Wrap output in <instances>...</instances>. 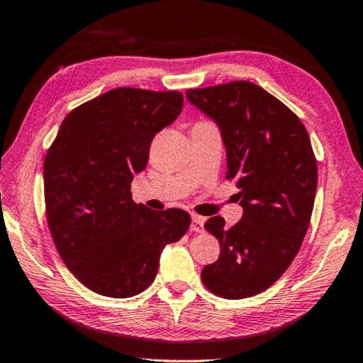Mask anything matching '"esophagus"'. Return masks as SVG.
Wrapping results in <instances>:
<instances>
[{"label":"esophagus","mask_w":363,"mask_h":363,"mask_svg":"<svg viewBox=\"0 0 363 363\" xmlns=\"http://www.w3.org/2000/svg\"><path fill=\"white\" fill-rule=\"evenodd\" d=\"M204 219L203 216H198V214H193L191 216V230L193 233H203L204 230Z\"/></svg>","instance_id":"obj_1"}]
</instances>
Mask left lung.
Wrapping results in <instances>:
<instances>
[{"label":"left lung","mask_w":363,"mask_h":363,"mask_svg":"<svg viewBox=\"0 0 363 363\" xmlns=\"http://www.w3.org/2000/svg\"><path fill=\"white\" fill-rule=\"evenodd\" d=\"M186 98L218 124L225 178L238 185L244 209L233 228L220 216L206 220L220 254L204 267L201 280L228 299L259 295L290 267L311 219L318 164L308 130L291 109L250 82L188 90Z\"/></svg>","instance_id":"obj_1"}]
</instances>
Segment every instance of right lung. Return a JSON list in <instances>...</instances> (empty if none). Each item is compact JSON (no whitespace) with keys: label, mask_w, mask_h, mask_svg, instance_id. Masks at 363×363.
Returning <instances> with one entry per match:
<instances>
[{"label":"right lung","mask_w":363,"mask_h":363,"mask_svg":"<svg viewBox=\"0 0 363 363\" xmlns=\"http://www.w3.org/2000/svg\"><path fill=\"white\" fill-rule=\"evenodd\" d=\"M182 108L178 91L116 88L68 113L47 152L50 234L70 272L98 295L144 291L164 247L190 228L183 209L150 211L130 194L134 175L149 162L152 139Z\"/></svg>","instance_id":"add662e5"}]
</instances>
